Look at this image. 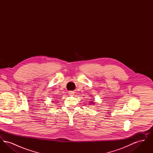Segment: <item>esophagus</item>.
<instances>
[{"label":"esophagus","instance_id":"34e87169","mask_svg":"<svg viewBox=\"0 0 153 153\" xmlns=\"http://www.w3.org/2000/svg\"><path fill=\"white\" fill-rule=\"evenodd\" d=\"M69 94L71 96H73L74 95V92L73 91H69Z\"/></svg>","mask_w":153,"mask_h":153}]
</instances>
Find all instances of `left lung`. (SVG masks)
I'll return each instance as SVG.
<instances>
[{
    "label": "left lung",
    "instance_id": "obj_1",
    "mask_svg": "<svg viewBox=\"0 0 153 153\" xmlns=\"http://www.w3.org/2000/svg\"><path fill=\"white\" fill-rule=\"evenodd\" d=\"M91 100L92 101H90V102H89L90 104H95V102H94L95 100H94V99H91Z\"/></svg>",
    "mask_w": 153,
    "mask_h": 153
}]
</instances>
